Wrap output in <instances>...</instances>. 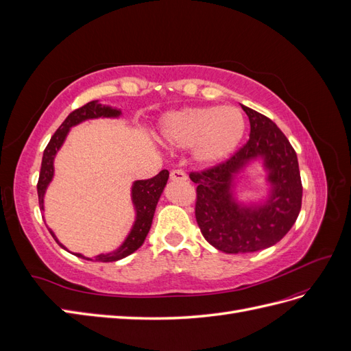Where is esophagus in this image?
Listing matches in <instances>:
<instances>
[{
	"label": "esophagus",
	"instance_id": "obj_1",
	"mask_svg": "<svg viewBox=\"0 0 351 351\" xmlns=\"http://www.w3.org/2000/svg\"><path fill=\"white\" fill-rule=\"evenodd\" d=\"M169 180H171V182H186L187 174L183 169H173L171 174H169Z\"/></svg>",
	"mask_w": 351,
	"mask_h": 351
}]
</instances>
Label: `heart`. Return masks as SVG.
Instances as JSON below:
<instances>
[{"mask_svg":"<svg viewBox=\"0 0 351 351\" xmlns=\"http://www.w3.org/2000/svg\"><path fill=\"white\" fill-rule=\"evenodd\" d=\"M244 129V117L234 107H193L167 114L161 133L169 146L193 147L197 162L214 165L234 152Z\"/></svg>","mask_w":351,"mask_h":351,"instance_id":"obj_1","label":"heart"}]
</instances>
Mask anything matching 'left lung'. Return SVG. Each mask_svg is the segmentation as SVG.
Returning <instances> with one entry per match:
<instances>
[{
	"label": "left lung",
	"mask_w": 351,
	"mask_h": 351,
	"mask_svg": "<svg viewBox=\"0 0 351 351\" xmlns=\"http://www.w3.org/2000/svg\"><path fill=\"white\" fill-rule=\"evenodd\" d=\"M250 121V137L227 161L190 173L197 184L195 215L205 240L224 253H250L278 243L302 208V178L297 155L277 124L241 105ZM262 157L270 171L271 193L263 206H241L230 189L241 169Z\"/></svg>",
	"instance_id": "left-lung-1"
}]
</instances>
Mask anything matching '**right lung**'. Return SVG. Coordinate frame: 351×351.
<instances>
[{
	"label": "right lung",
	"mask_w": 351,
	"mask_h": 351,
	"mask_svg": "<svg viewBox=\"0 0 351 351\" xmlns=\"http://www.w3.org/2000/svg\"><path fill=\"white\" fill-rule=\"evenodd\" d=\"M121 114L120 110H115L111 107H105V105L98 104V101H92L88 102L83 107L74 110L73 112L69 114L67 119L62 121V124L58 127V130L54 133V136L51 137L49 143L47 145L44 156H42V165H40V173H39V180H38V197H39V208L40 210H44V196L47 192V187L51 183L52 177H54V158L61 147V145L64 143L66 137L70 132L73 125H76L84 120H90V119H99V117H119ZM169 173L167 169H162L161 173L156 174L152 178L147 180H137V182L133 183L132 186V200L136 209V221L133 224L132 231L129 232V236L125 237L124 243L121 246L107 254H98L95 258H86L80 253H74L77 258L86 259V261H95V262H115L120 261L125 256H129L133 252L139 249L147 232L151 230L152 226V219L155 214V208L159 197H161L162 190L167 184ZM49 230V228H48ZM51 232V236L56 239V241L60 244L62 249H66L62 244L57 240L54 232ZM67 250V249H66Z\"/></svg>",
	"instance_id": "obj_1"
}]
</instances>
